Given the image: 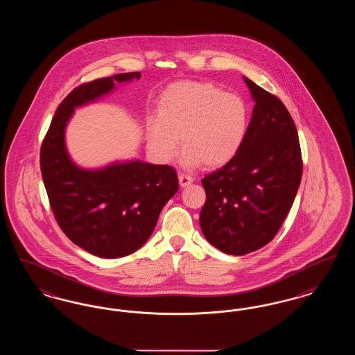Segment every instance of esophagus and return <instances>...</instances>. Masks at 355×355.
I'll return each instance as SVG.
<instances>
[{"label":"esophagus","mask_w":355,"mask_h":355,"mask_svg":"<svg viewBox=\"0 0 355 355\" xmlns=\"http://www.w3.org/2000/svg\"><path fill=\"white\" fill-rule=\"evenodd\" d=\"M178 181H180V185L185 187V186L190 185L193 182V177L187 175L185 173H180L178 174Z\"/></svg>","instance_id":"1"}]
</instances>
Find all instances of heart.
<instances>
[{
	"instance_id": "heart-1",
	"label": "heart",
	"mask_w": 355,
	"mask_h": 355,
	"mask_svg": "<svg viewBox=\"0 0 355 355\" xmlns=\"http://www.w3.org/2000/svg\"><path fill=\"white\" fill-rule=\"evenodd\" d=\"M248 107L234 94L210 83L182 81L169 86L149 121V146L162 161L185 150L189 168H220L239 152L248 132Z\"/></svg>"
}]
</instances>
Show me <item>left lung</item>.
I'll return each instance as SVG.
<instances>
[{
  "label": "left lung",
  "instance_id": "1",
  "mask_svg": "<svg viewBox=\"0 0 355 355\" xmlns=\"http://www.w3.org/2000/svg\"><path fill=\"white\" fill-rule=\"evenodd\" d=\"M243 81L255 102L243 144L232 161L201 181L203 236L230 255L252 253L270 242L302 178L300 139L286 106L252 80Z\"/></svg>",
  "mask_w": 355,
  "mask_h": 355
}]
</instances>
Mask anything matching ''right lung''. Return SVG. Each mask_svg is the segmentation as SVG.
<instances>
[{"label":"right lung","mask_w":355,"mask_h":355,"mask_svg":"<svg viewBox=\"0 0 355 355\" xmlns=\"http://www.w3.org/2000/svg\"><path fill=\"white\" fill-rule=\"evenodd\" d=\"M135 78H141L139 71L76 87L57 107L41 146V173L55 220L73 243L101 258H119L138 250L152 236L162 207L178 190L177 173L168 165L135 159L84 169L67 150L65 129L74 109Z\"/></svg>","instance_id":"right-lung-1"}]
</instances>
